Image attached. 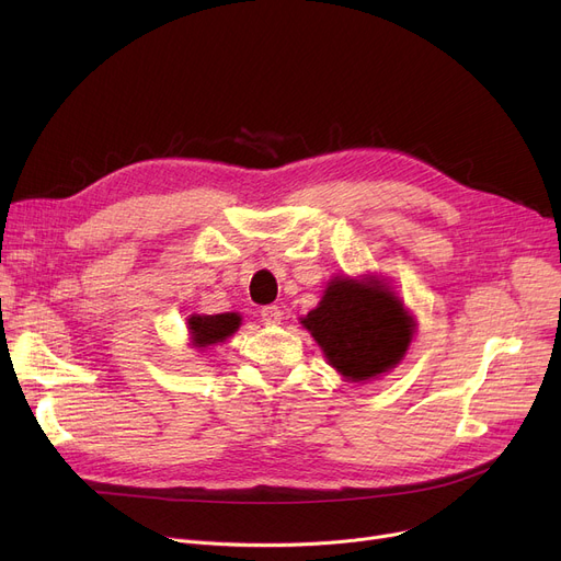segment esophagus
<instances>
[{
  "label": "esophagus",
  "mask_w": 561,
  "mask_h": 561,
  "mask_svg": "<svg viewBox=\"0 0 561 561\" xmlns=\"http://www.w3.org/2000/svg\"><path fill=\"white\" fill-rule=\"evenodd\" d=\"M282 316H284V313H282V309H279L277 305H268V307L261 309V318H263L265 325H279Z\"/></svg>",
  "instance_id": "1"
}]
</instances>
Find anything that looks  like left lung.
Segmentation results:
<instances>
[{"mask_svg":"<svg viewBox=\"0 0 561 561\" xmlns=\"http://www.w3.org/2000/svg\"><path fill=\"white\" fill-rule=\"evenodd\" d=\"M330 364L364 381L393 368L411 343L414 325L393 293L373 282L334 279L325 298L302 318Z\"/></svg>","mask_w":561,"mask_h":561,"instance_id":"8db88e82","label":"left lung"}]
</instances>
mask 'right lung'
Returning a JSON list of instances; mask_svg holds the SVG:
<instances>
[{
  "label": "right lung",
  "mask_w": 561,
  "mask_h": 561,
  "mask_svg": "<svg viewBox=\"0 0 561 561\" xmlns=\"http://www.w3.org/2000/svg\"><path fill=\"white\" fill-rule=\"evenodd\" d=\"M193 343L197 347H206L211 343L225 341L241 325L239 313H216V316H193L188 320Z\"/></svg>",
  "instance_id": "add662e5"
}]
</instances>
